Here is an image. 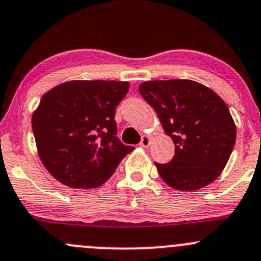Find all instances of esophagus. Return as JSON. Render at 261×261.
<instances>
[{
    "instance_id": "1",
    "label": "esophagus",
    "mask_w": 261,
    "mask_h": 261,
    "mask_svg": "<svg viewBox=\"0 0 261 261\" xmlns=\"http://www.w3.org/2000/svg\"><path fill=\"white\" fill-rule=\"evenodd\" d=\"M140 145L143 147H147L150 145V136L149 135H143L140 141Z\"/></svg>"
}]
</instances>
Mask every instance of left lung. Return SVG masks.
Instances as JSON below:
<instances>
[{
  "mask_svg": "<svg viewBox=\"0 0 261 261\" xmlns=\"http://www.w3.org/2000/svg\"><path fill=\"white\" fill-rule=\"evenodd\" d=\"M139 92L175 145L174 158L168 164L155 163L162 179L186 192L217 179L236 140L235 122L223 99L191 80L147 81Z\"/></svg>",
  "mask_w": 261,
  "mask_h": 261,
  "instance_id": "obj_1",
  "label": "left lung"
}]
</instances>
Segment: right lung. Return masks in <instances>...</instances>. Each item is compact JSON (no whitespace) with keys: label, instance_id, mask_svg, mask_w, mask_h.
<instances>
[{"label":"right lung","instance_id":"1","mask_svg":"<svg viewBox=\"0 0 261 261\" xmlns=\"http://www.w3.org/2000/svg\"><path fill=\"white\" fill-rule=\"evenodd\" d=\"M127 82L69 81L46 92L33 114L39 158L70 188H97L135 147L116 138V106Z\"/></svg>","mask_w":261,"mask_h":261}]
</instances>
